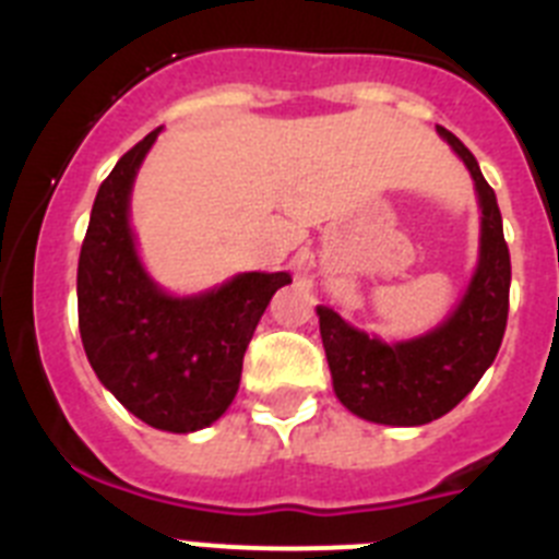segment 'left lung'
I'll list each match as a JSON object with an SVG mask.
<instances>
[{"label": "left lung", "instance_id": "8db88e82", "mask_svg": "<svg viewBox=\"0 0 559 559\" xmlns=\"http://www.w3.org/2000/svg\"><path fill=\"white\" fill-rule=\"evenodd\" d=\"M437 131L467 165L481 204V254L459 308L437 330L400 344L369 338L335 310L316 308L335 397L380 426H426L456 408L496 360L510 313L512 265L496 192L464 142L442 126Z\"/></svg>", "mask_w": 559, "mask_h": 559}]
</instances>
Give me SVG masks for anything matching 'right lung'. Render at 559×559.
<instances>
[{
    "label": "right lung",
    "instance_id": "right-lung-1",
    "mask_svg": "<svg viewBox=\"0 0 559 559\" xmlns=\"http://www.w3.org/2000/svg\"><path fill=\"white\" fill-rule=\"evenodd\" d=\"M159 131L136 142L97 190L78 260V328L95 374L133 417L190 433L229 408L257 322L290 274L249 271L181 299L153 283L133 246L128 199Z\"/></svg>",
    "mask_w": 559,
    "mask_h": 559
}]
</instances>
